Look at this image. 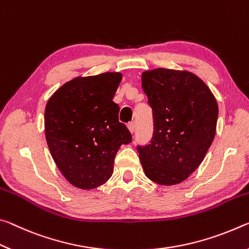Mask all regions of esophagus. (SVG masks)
<instances>
[{"label": "esophagus", "mask_w": 249, "mask_h": 249, "mask_svg": "<svg viewBox=\"0 0 249 249\" xmlns=\"http://www.w3.org/2000/svg\"><path fill=\"white\" fill-rule=\"evenodd\" d=\"M128 129L131 133L134 132V130H136V124H134V122H130V124H128Z\"/></svg>", "instance_id": "34e87169"}]
</instances>
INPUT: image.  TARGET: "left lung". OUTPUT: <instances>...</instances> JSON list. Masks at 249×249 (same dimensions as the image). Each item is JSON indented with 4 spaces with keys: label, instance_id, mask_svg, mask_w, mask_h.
<instances>
[{
    "label": "left lung",
    "instance_id": "1",
    "mask_svg": "<svg viewBox=\"0 0 249 249\" xmlns=\"http://www.w3.org/2000/svg\"><path fill=\"white\" fill-rule=\"evenodd\" d=\"M141 83L154 124L151 143L138 146L142 168L158 184H178L198 168L214 140L217 101L204 81L189 71H145Z\"/></svg>",
    "mask_w": 249,
    "mask_h": 249
}]
</instances>
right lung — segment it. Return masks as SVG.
I'll use <instances>...</instances> for the list:
<instances>
[{
  "label": "right lung",
  "mask_w": 249,
  "mask_h": 249,
  "mask_svg": "<svg viewBox=\"0 0 249 249\" xmlns=\"http://www.w3.org/2000/svg\"><path fill=\"white\" fill-rule=\"evenodd\" d=\"M120 72L76 77L53 93L45 108V137L57 168L81 190L107 182L121 144L131 142L112 101Z\"/></svg>",
  "instance_id": "obj_1"
}]
</instances>
